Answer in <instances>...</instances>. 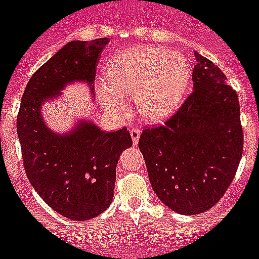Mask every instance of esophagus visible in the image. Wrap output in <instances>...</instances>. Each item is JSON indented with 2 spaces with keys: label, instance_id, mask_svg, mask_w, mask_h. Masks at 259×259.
Segmentation results:
<instances>
[{
  "label": "esophagus",
  "instance_id": "34e87169",
  "mask_svg": "<svg viewBox=\"0 0 259 259\" xmlns=\"http://www.w3.org/2000/svg\"><path fill=\"white\" fill-rule=\"evenodd\" d=\"M130 136H132L133 143L136 145V143L138 142L139 136H141V129H138V127H132V129H130Z\"/></svg>",
  "mask_w": 259,
  "mask_h": 259
}]
</instances>
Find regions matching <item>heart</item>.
<instances>
[{
  "label": "heart",
  "instance_id": "obj_1",
  "mask_svg": "<svg viewBox=\"0 0 259 259\" xmlns=\"http://www.w3.org/2000/svg\"><path fill=\"white\" fill-rule=\"evenodd\" d=\"M105 84L99 86L103 105L126 113L123 95H136L139 112L159 121L176 111L190 80L188 62L177 53L159 47H139L122 52L107 65Z\"/></svg>",
  "mask_w": 259,
  "mask_h": 259
}]
</instances>
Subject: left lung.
I'll return each mask as SVG.
<instances>
[{"mask_svg":"<svg viewBox=\"0 0 259 259\" xmlns=\"http://www.w3.org/2000/svg\"><path fill=\"white\" fill-rule=\"evenodd\" d=\"M193 91L160 126L139 137L154 192L183 215L210 210L235 179L244 150L240 104L217 65L195 53Z\"/></svg>","mask_w":259,"mask_h":259,"instance_id":"1","label":"left lung"}]
</instances>
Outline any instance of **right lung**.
Wrapping results in <instances>:
<instances>
[{
    "instance_id": "obj_1",
    "label": "right lung",
    "mask_w": 259,
    "mask_h": 259,
    "mask_svg": "<svg viewBox=\"0 0 259 259\" xmlns=\"http://www.w3.org/2000/svg\"><path fill=\"white\" fill-rule=\"evenodd\" d=\"M107 37L67 42L33 73L17 117L26 175L49 207L71 220H89L112 202L118 157L133 145L126 127L102 132L91 122L57 136L42 122L40 107L69 82L91 84Z\"/></svg>"
}]
</instances>
